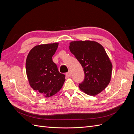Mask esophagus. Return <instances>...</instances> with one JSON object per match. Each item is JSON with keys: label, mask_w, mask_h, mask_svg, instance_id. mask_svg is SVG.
I'll return each instance as SVG.
<instances>
[{"label": "esophagus", "mask_w": 134, "mask_h": 134, "mask_svg": "<svg viewBox=\"0 0 134 134\" xmlns=\"http://www.w3.org/2000/svg\"><path fill=\"white\" fill-rule=\"evenodd\" d=\"M66 76L68 77H70L71 76V72L70 71H69L66 73Z\"/></svg>", "instance_id": "obj_1"}]
</instances>
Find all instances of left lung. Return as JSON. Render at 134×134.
I'll return each mask as SVG.
<instances>
[{
	"instance_id": "8db88e82",
	"label": "left lung",
	"mask_w": 134,
	"mask_h": 134,
	"mask_svg": "<svg viewBox=\"0 0 134 134\" xmlns=\"http://www.w3.org/2000/svg\"><path fill=\"white\" fill-rule=\"evenodd\" d=\"M69 49L83 68L85 78L79 88L86 94L96 96L110 82L112 65L104 47L93 41L70 43Z\"/></svg>"
}]
</instances>
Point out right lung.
Returning <instances> with one entry per match:
<instances>
[{
  "instance_id": "1",
  "label": "right lung",
  "mask_w": 134,
  "mask_h": 134,
  "mask_svg": "<svg viewBox=\"0 0 134 134\" xmlns=\"http://www.w3.org/2000/svg\"><path fill=\"white\" fill-rule=\"evenodd\" d=\"M58 44L53 43L36 46L26 59V70L30 86L45 97L57 93L65 80V75L60 73L52 60Z\"/></svg>"
}]
</instances>
